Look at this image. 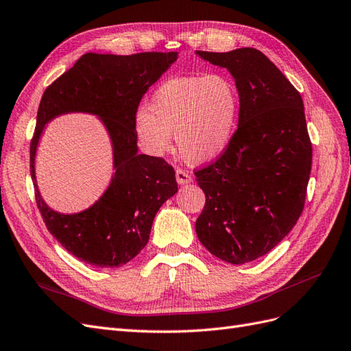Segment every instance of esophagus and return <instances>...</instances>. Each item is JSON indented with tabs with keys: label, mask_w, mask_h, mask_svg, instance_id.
I'll use <instances>...</instances> for the list:
<instances>
[{
	"label": "esophagus",
	"mask_w": 351,
	"mask_h": 351,
	"mask_svg": "<svg viewBox=\"0 0 351 351\" xmlns=\"http://www.w3.org/2000/svg\"><path fill=\"white\" fill-rule=\"evenodd\" d=\"M176 178H177V183L178 184L192 183V176H190L189 173H186L184 169H182V168H177L176 169Z\"/></svg>",
	"instance_id": "1"
}]
</instances>
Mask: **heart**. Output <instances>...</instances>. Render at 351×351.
I'll return each mask as SVG.
<instances>
[{
    "mask_svg": "<svg viewBox=\"0 0 351 351\" xmlns=\"http://www.w3.org/2000/svg\"><path fill=\"white\" fill-rule=\"evenodd\" d=\"M239 112L240 92L227 74L178 76L159 84L149 111L137 112L136 132L154 155L168 149L174 133L180 155L190 164H202L226 149Z\"/></svg>",
    "mask_w": 351,
    "mask_h": 351,
    "instance_id": "obj_1",
    "label": "heart"
}]
</instances>
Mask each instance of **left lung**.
I'll use <instances>...</instances> for the list:
<instances>
[{
	"label": "left lung",
	"instance_id": "1",
	"mask_svg": "<svg viewBox=\"0 0 351 351\" xmlns=\"http://www.w3.org/2000/svg\"><path fill=\"white\" fill-rule=\"evenodd\" d=\"M197 54L230 70L240 112L226 149L195 171L206 196L196 234L214 256L241 265L271 252L300 218L312 142L299 90L261 51Z\"/></svg>",
	"mask_w": 351,
	"mask_h": 351
}]
</instances>
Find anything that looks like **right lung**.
I'll return each mask as SVG.
<instances>
[{"mask_svg": "<svg viewBox=\"0 0 351 351\" xmlns=\"http://www.w3.org/2000/svg\"><path fill=\"white\" fill-rule=\"evenodd\" d=\"M177 52L132 56L84 54L42 95L30 141V174L43 125L56 114L83 110L101 117L114 145L116 173L103 197L89 210L61 216L40 199L48 231L80 261L99 268L130 262L149 241L158 209L177 193L176 171L164 158L137 154L136 112L146 90L173 64Z\"/></svg>", "mask_w": 351, "mask_h": 351, "instance_id": "right-lung-1", "label": "right lung"}]
</instances>
